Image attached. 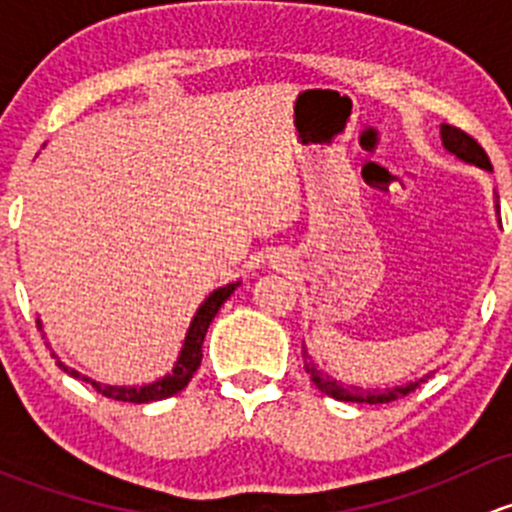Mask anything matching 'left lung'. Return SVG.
Here are the masks:
<instances>
[{
  "mask_svg": "<svg viewBox=\"0 0 512 512\" xmlns=\"http://www.w3.org/2000/svg\"><path fill=\"white\" fill-rule=\"evenodd\" d=\"M441 138H443V146H446V151H451L453 156L466 160V163L478 165V168L493 170L488 153H485L476 138L468 136L466 131H461V128H456V126H441ZM302 354H304V369H307V374L312 376V381L317 384V389L337 401H356V404H391V401L409 396L411 391H416L418 386L428 379V376H423V379L411 381V384H406V386H394V389H384V391H379V389L366 391V389H359V386H347V384H342V381L332 379V376H327L317 364H314L312 356L304 352V349H302Z\"/></svg>",
  "mask_w": 512,
  "mask_h": 512,
  "instance_id": "left-lung-1",
  "label": "left lung"
}]
</instances>
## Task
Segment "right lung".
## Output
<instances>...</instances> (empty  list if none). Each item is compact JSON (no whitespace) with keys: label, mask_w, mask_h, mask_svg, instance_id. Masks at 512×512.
<instances>
[{"label":"right lung","mask_w":512,"mask_h":512,"mask_svg":"<svg viewBox=\"0 0 512 512\" xmlns=\"http://www.w3.org/2000/svg\"><path fill=\"white\" fill-rule=\"evenodd\" d=\"M237 285H240V282L215 289V292L210 294L203 304H200L198 314H195L193 324H190V329H188V337H185L183 352H180L178 361H175V369L170 371L168 376H163V379L153 381V384H148V386H141V389H136V386H101V384H96V381H91V384L96 386L98 394H103L106 399H113V401H126V404H148V401L168 399V396L183 391L185 386H188V381L193 379L195 371H198L200 361H203V339H205V332H208L210 322H213L215 314H218V309L225 304V299L235 292ZM39 329H41V324H39ZM59 366H64V364H59ZM69 374L79 376V371H69ZM84 381H89V379L84 376Z\"/></svg>","instance_id":"obj_1"}]
</instances>
